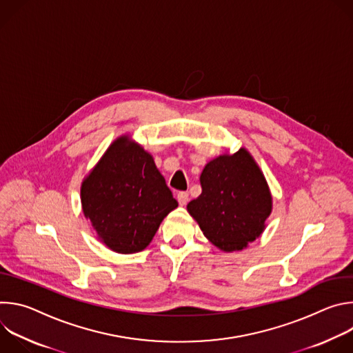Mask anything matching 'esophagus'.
<instances>
[{
	"label": "esophagus",
	"mask_w": 353,
	"mask_h": 353,
	"mask_svg": "<svg viewBox=\"0 0 353 353\" xmlns=\"http://www.w3.org/2000/svg\"><path fill=\"white\" fill-rule=\"evenodd\" d=\"M177 201L180 205H185L188 203V192L187 191H180L177 194Z\"/></svg>",
	"instance_id": "obj_1"
}]
</instances>
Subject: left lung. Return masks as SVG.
Returning <instances> with one entry per match:
<instances>
[{"instance_id": "left-lung-1", "label": "left lung", "mask_w": 353, "mask_h": 353, "mask_svg": "<svg viewBox=\"0 0 353 353\" xmlns=\"http://www.w3.org/2000/svg\"><path fill=\"white\" fill-rule=\"evenodd\" d=\"M199 180L203 192L187 210L210 241L223 251H236L263 233L272 199L245 149L211 161Z\"/></svg>"}]
</instances>
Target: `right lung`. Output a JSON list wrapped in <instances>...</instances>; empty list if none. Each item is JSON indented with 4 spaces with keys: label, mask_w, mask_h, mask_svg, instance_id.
Returning a JSON list of instances; mask_svg holds the SVG:
<instances>
[{
    "label": "right lung",
    "mask_w": 353,
    "mask_h": 353,
    "mask_svg": "<svg viewBox=\"0 0 353 353\" xmlns=\"http://www.w3.org/2000/svg\"><path fill=\"white\" fill-rule=\"evenodd\" d=\"M81 199L99 237L121 254L142 251L179 205L152 157L127 137L114 141L83 180Z\"/></svg>",
    "instance_id": "1"
}]
</instances>
